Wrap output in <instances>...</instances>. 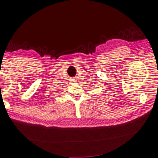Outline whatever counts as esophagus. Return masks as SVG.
Masks as SVG:
<instances>
[{"label": "esophagus", "mask_w": 158, "mask_h": 158, "mask_svg": "<svg viewBox=\"0 0 158 158\" xmlns=\"http://www.w3.org/2000/svg\"><path fill=\"white\" fill-rule=\"evenodd\" d=\"M71 81H72V82H76V81H77V80H76L75 78H71Z\"/></svg>", "instance_id": "obj_1"}]
</instances>
